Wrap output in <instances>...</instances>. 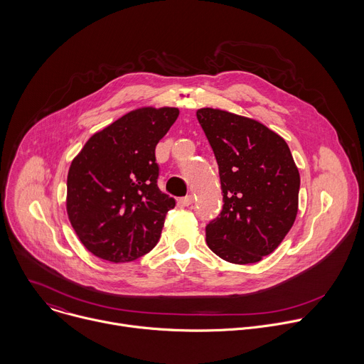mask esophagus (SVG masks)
Masks as SVG:
<instances>
[{
	"instance_id": "34e87169",
	"label": "esophagus",
	"mask_w": 364,
	"mask_h": 364,
	"mask_svg": "<svg viewBox=\"0 0 364 364\" xmlns=\"http://www.w3.org/2000/svg\"><path fill=\"white\" fill-rule=\"evenodd\" d=\"M193 201H194V198H193V196L190 194V196L181 197V198L178 200V204H180L181 207H188V205H191V204H193Z\"/></svg>"
}]
</instances>
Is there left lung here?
Listing matches in <instances>:
<instances>
[{"label": "left lung", "mask_w": 364, "mask_h": 364, "mask_svg": "<svg viewBox=\"0 0 364 364\" xmlns=\"http://www.w3.org/2000/svg\"><path fill=\"white\" fill-rule=\"evenodd\" d=\"M219 166L223 209L205 226V242L230 264L272 253L298 213L299 173L288 144L255 119L228 111L196 112Z\"/></svg>", "instance_id": "left-lung-1"}]
</instances>
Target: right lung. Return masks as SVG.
<instances>
[{
    "mask_svg": "<svg viewBox=\"0 0 364 364\" xmlns=\"http://www.w3.org/2000/svg\"><path fill=\"white\" fill-rule=\"evenodd\" d=\"M177 108H139L93 134L68 174L66 209L82 245L121 264L160 240L176 200L157 186L155 146L176 122Z\"/></svg>",
    "mask_w": 364,
    "mask_h": 364,
    "instance_id": "1",
    "label": "right lung"
}]
</instances>
